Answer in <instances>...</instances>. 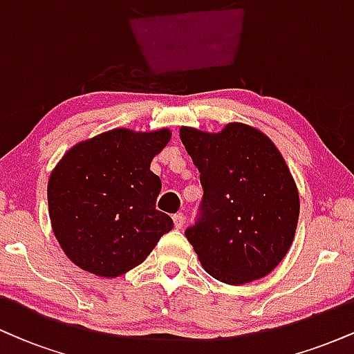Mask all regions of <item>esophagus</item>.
Segmentation results:
<instances>
[{"label":"esophagus","instance_id":"1","mask_svg":"<svg viewBox=\"0 0 354 354\" xmlns=\"http://www.w3.org/2000/svg\"><path fill=\"white\" fill-rule=\"evenodd\" d=\"M173 223H174V228L176 230H180L181 226H183V223H185V214L183 213H176L173 216Z\"/></svg>","mask_w":354,"mask_h":354}]
</instances>
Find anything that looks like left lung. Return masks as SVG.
I'll return each instance as SVG.
<instances>
[{"instance_id":"8db88e82","label":"left lung","mask_w":354,"mask_h":354,"mask_svg":"<svg viewBox=\"0 0 354 354\" xmlns=\"http://www.w3.org/2000/svg\"><path fill=\"white\" fill-rule=\"evenodd\" d=\"M180 138L203 186L200 216L185 231L201 266L226 284L271 273L290 250L299 216L298 188L279 149L243 123L219 133L181 126Z\"/></svg>"}]
</instances>
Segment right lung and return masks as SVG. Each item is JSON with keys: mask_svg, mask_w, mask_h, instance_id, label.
Masks as SVG:
<instances>
[{"mask_svg": "<svg viewBox=\"0 0 354 354\" xmlns=\"http://www.w3.org/2000/svg\"><path fill=\"white\" fill-rule=\"evenodd\" d=\"M169 138L168 128H116L75 145L53 169V233L81 270L103 278L124 274L173 230V219L156 209L161 180L149 169Z\"/></svg>", "mask_w": 354, "mask_h": 354, "instance_id": "1", "label": "right lung"}]
</instances>
